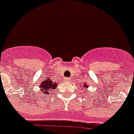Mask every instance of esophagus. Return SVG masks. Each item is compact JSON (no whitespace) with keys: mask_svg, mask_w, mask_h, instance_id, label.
I'll return each mask as SVG.
<instances>
[{"mask_svg":"<svg viewBox=\"0 0 134 134\" xmlns=\"http://www.w3.org/2000/svg\"><path fill=\"white\" fill-rule=\"evenodd\" d=\"M64 81H65V82H69V81H70V79H69V78H65V79H64Z\"/></svg>","mask_w":134,"mask_h":134,"instance_id":"1","label":"esophagus"}]
</instances>
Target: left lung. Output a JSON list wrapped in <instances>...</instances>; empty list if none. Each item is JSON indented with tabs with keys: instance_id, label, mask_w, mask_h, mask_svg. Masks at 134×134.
Returning <instances> with one entry per match:
<instances>
[{
	"instance_id": "obj_1",
	"label": "left lung",
	"mask_w": 134,
	"mask_h": 134,
	"mask_svg": "<svg viewBox=\"0 0 134 134\" xmlns=\"http://www.w3.org/2000/svg\"><path fill=\"white\" fill-rule=\"evenodd\" d=\"M83 87H85V88H87V87H89V85H88L87 83H84V85H83Z\"/></svg>"
}]
</instances>
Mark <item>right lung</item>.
Returning a JSON list of instances; mask_svg holds the SVG:
<instances>
[{
  "mask_svg": "<svg viewBox=\"0 0 134 134\" xmlns=\"http://www.w3.org/2000/svg\"><path fill=\"white\" fill-rule=\"evenodd\" d=\"M51 78H47L45 80H43L40 85V90L43 93L42 94L45 95V97L48 94H50L51 91H53L58 87V83L53 82V81L50 79Z\"/></svg>",
  "mask_w": 134,
  "mask_h": 134,
  "instance_id": "1",
  "label": "right lung"
}]
</instances>
